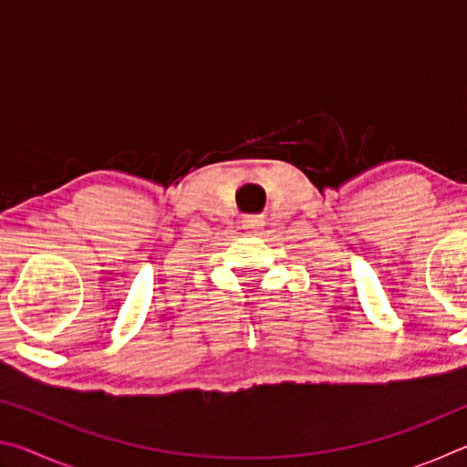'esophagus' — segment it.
Masks as SVG:
<instances>
[{"label":"esophagus","mask_w":467,"mask_h":467,"mask_svg":"<svg viewBox=\"0 0 467 467\" xmlns=\"http://www.w3.org/2000/svg\"><path fill=\"white\" fill-rule=\"evenodd\" d=\"M241 226L243 231H247L249 234H257L265 226V220L264 216H247L241 220Z\"/></svg>","instance_id":"34e87169"}]
</instances>
